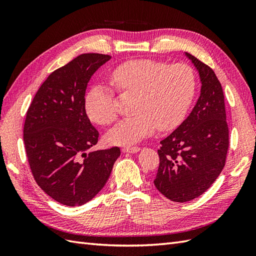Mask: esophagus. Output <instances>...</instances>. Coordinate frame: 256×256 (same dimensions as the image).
Listing matches in <instances>:
<instances>
[{
	"instance_id": "1",
	"label": "esophagus",
	"mask_w": 256,
	"mask_h": 256,
	"mask_svg": "<svg viewBox=\"0 0 256 256\" xmlns=\"http://www.w3.org/2000/svg\"><path fill=\"white\" fill-rule=\"evenodd\" d=\"M141 148L140 147H138V146H125V147H122V152H132V154H134V152H138V150H140Z\"/></svg>"
}]
</instances>
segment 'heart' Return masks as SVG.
Returning <instances> with one entry per match:
<instances>
[{
	"instance_id": "obj_1",
	"label": "heart",
	"mask_w": 256,
	"mask_h": 256,
	"mask_svg": "<svg viewBox=\"0 0 256 256\" xmlns=\"http://www.w3.org/2000/svg\"><path fill=\"white\" fill-rule=\"evenodd\" d=\"M110 80L122 94L136 96V115L122 120L106 136V140L116 145L138 142L156 129L166 132L177 128L186 118L196 90V74L189 66L148 58L124 62L111 72ZM85 111L99 125L113 124L118 112L112 90L104 85L92 86L85 96Z\"/></svg>"
}]
</instances>
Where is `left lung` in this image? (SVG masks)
<instances>
[{
    "instance_id": "1",
    "label": "left lung",
    "mask_w": 256,
    "mask_h": 256,
    "mask_svg": "<svg viewBox=\"0 0 256 256\" xmlns=\"http://www.w3.org/2000/svg\"><path fill=\"white\" fill-rule=\"evenodd\" d=\"M200 74L202 88L196 106L182 125L162 140L154 184L173 202L202 196L226 166L228 126L221 83L212 69L186 53Z\"/></svg>"
}]
</instances>
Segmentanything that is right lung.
Returning a JSON list of instances; mask_svg holds the SVG:
<instances>
[{"label": "right lung", "instance_id": "right-lung-1", "mask_svg": "<svg viewBox=\"0 0 256 256\" xmlns=\"http://www.w3.org/2000/svg\"><path fill=\"white\" fill-rule=\"evenodd\" d=\"M111 58L84 53L54 70L30 102L23 142L37 184L67 206L88 203L109 180L120 147L90 152L99 132L85 111V90L90 76Z\"/></svg>", "mask_w": 256, "mask_h": 256}]
</instances>
